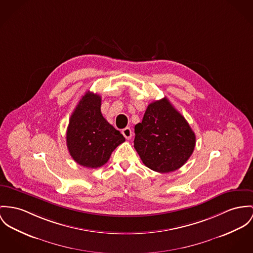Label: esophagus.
Masks as SVG:
<instances>
[{
  "instance_id": "34e87169",
  "label": "esophagus",
  "mask_w": 253,
  "mask_h": 253,
  "mask_svg": "<svg viewBox=\"0 0 253 253\" xmlns=\"http://www.w3.org/2000/svg\"><path fill=\"white\" fill-rule=\"evenodd\" d=\"M122 135L125 136V138L130 139V138H131V136H132V131H131V129H130L129 127L124 128V129L122 130Z\"/></svg>"
}]
</instances>
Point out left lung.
<instances>
[{
    "label": "left lung",
    "mask_w": 253,
    "mask_h": 253,
    "mask_svg": "<svg viewBox=\"0 0 253 253\" xmlns=\"http://www.w3.org/2000/svg\"><path fill=\"white\" fill-rule=\"evenodd\" d=\"M135 134L134 147L142 163L160 173L180 169L195 149L194 131L166 97L148 105Z\"/></svg>",
    "instance_id": "obj_1"
}]
</instances>
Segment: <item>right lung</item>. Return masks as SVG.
<instances>
[{"mask_svg":"<svg viewBox=\"0 0 253 253\" xmlns=\"http://www.w3.org/2000/svg\"><path fill=\"white\" fill-rule=\"evenodd\" d=\"M101 96L87 91L71 115L66 132L67 148L79 165L104 166L125 137L101 114Z\"/></svg>","mask_w":253,"mask_h":253,"instance_id":"1","label":"right lung"}]
</instances>
